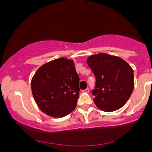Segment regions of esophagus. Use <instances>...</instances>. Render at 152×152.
Here are the masks:
<instances>
[{"label": "esophagus", "mask_w": 152, "mask_h": 152, "mask_svg": "<svg viewBox=\"0 0 152 152\" xmlns=\"http://www.w3.org/2000/svg\"><path fill=\"white\" fill-rule=\"evenodd\" d=\"M83 92H86V93H88V92H89V88L85 89V90H83Z\"/></svg>", "instance_id": "esophagus-1"}]
</instances>
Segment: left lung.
<instances>
[{
    "mask_svg": "<svg viewBox=\"0 0 152 152\" xmlns=\"http://www.w3.org/2000/svg\"><path fill=\"white\" fill-rule=\"evenodd\" d=\"M87 64L96 78L95 88L92 91L96 106L104 112L121 108L134 90L131 66L121 58L105 53L91 55Z\"/></svg>",
    "mask_w": 152,
    "mask_h": 152,
    "instance_id": "left-lung-1",
    "label": "left lung"
}]
</instances>
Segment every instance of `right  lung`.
Wrapping results in <instances>:
<instances>
[{
  "label": "right lung",
  "instance_id": "add662e5",
  "mask_svg": "<svg viewBox=\"0 0 152 152\" xmlns=\"http://www.w3.org/2000/svg\"><path fill=\"white\" fill-rule=\"evenodd\" d=\"M79 78L74 62L60 58L41 66L31 79L35 102L45 114L67 115L75 109L79 95Z\"/></svg>",
  "mask_w": 152,
  "mask_h": 152
}]
</instances>
